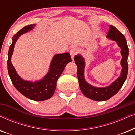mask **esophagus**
<instances>
[{
  "label": "esophagus",
  "instance_id": "obj_1",
  "mask_svg": "<svg viewBox=\"0 0 135 135\" xmlns=\"http://www.w3.org/2000/svg\"><path fill=\"white\" fill-rule=\"evenodd\" d=\"M77 53V49L75 47H73V49L70 50V55H71V56L72 58V60H74V58L76 55Z\"/></svg>",
  "mask_w": 135,
  "mask_h": 135
}]
</instances>
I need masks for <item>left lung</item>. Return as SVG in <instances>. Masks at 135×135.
Returning a JSON list of instances; mask_svg holds the SVG:
<instances>
[{"label": "left lung", "instance_id": "8db88e82", "mask_svg": "<svg viewBox=\"0 0 135 135\" xmlns=\"http://www.w3.org/2000/svg\"><path fill=\"white\" fill-rule=\"evenodd\" d=\"M109 27L107 37L117 42L118 46L121 49L120 53L122 56L120 62L122 68L121 74L113 83L105 87H96L91 85L86 82L84 78L85 62L84 58L80 55H75L74 57L75 63L77 66V78L81 91L86 98L98 101L108 100L115 95L124 84L128 74L127 59L128 56V48L126 38L116 27L112 25H110Z\"/></svg>", "mask_w": 135, "mask_h": 135}]
</instances>
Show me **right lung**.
<instances>
[{"instance_id":"right-lung-1","label":"right lung","mask_w":135,"mask_h":135,"mask_svg":"<svg viewBox=\"0 0 135 135\" xmlns=\"http://www.w3.org/2000/svg\"><path fill=\"white\" fill-rule=\"evenodd\" d=\"M35 24L24 27L18 31L12 38V43L9 48L8 53V72L12 84L18 91L27 98L34 101H44L50 98L55 91L56 82L61 75L68 62H71L69 53L55 55L51 60L50 69L41 80L31 82L23 80L16 73L12 65L11 58L13 52L15 44L21 35L32 30Z\"/></svg>"}]
</instances>
